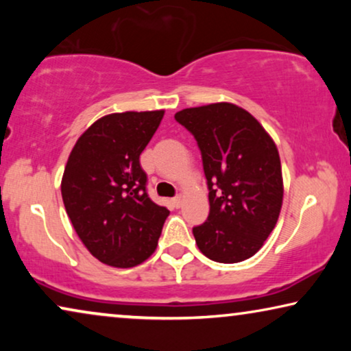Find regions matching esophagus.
<instances>
[{
  "label": "esophagus",
  "mask_w": 351,
  "mask_h": 351,
  "mask_svg": "<svg viewBox=\"0 0 351 351\" xmlns=\"http://www.w3.org/2000/svg\"><path fill=\"white\" fill-rule=\"evenodd\" d=\"M171 203H172V206H174V208H180V206H182V196L179 195V196H176V198H172Z\"/></svg>",
  "instance_id": "obj_1"
}]
</instances>
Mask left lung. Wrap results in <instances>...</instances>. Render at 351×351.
<instances>
[{
    "instance_id": "8db88e82",
    "label": "left lung",
    "mask_w": 351,
    "mask_h": 351,
    "mask_svg": "<svg viewBox=\"0 0 351 351\" xmlns=\"http://www.w3.org/2000/svg\"><path fill=\"white\" fill-rule=\"evenodd\" d=\"M174 118L198 143L208 180L209 215L193 227L199 251L220 263L246 261L280 217L282 176L275 142L233 104L185 108Z\"/></svg>"
}]
</instances>
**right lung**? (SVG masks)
I'll use <instances>...</instances> for the list:
<instances>
[{"instance_id":"1","label":"right lung","mask_w":351,"mask_h":351,"mask_svg":"<svg viewBox=\"0 0 351 351\" xmlns=\"http://www.w3.org/2000/svg\"><path fill=\"white\" fill-rule=\"evenodd\" d=\"M165 110L100 118L76 141L62 177L75 232L102 263L136 267L155 252L169 210L147 193L141 166Z\"/></svg>"}]
</instances>
